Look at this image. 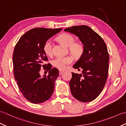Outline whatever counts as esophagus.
<instances>
[{"label": "esophagus", "mask_w": 126, "mask_h": 126, "mask_svg": "<svg viewBox=\"0 0 126 126\" xmlns=\"http://www.w3.org/2000/svg\"><path fill=\"white\" fill-rule=\"evenodd\" d=\"M63 72H64L63 71H62V70H59V74L60 75H62Z\"/></svg>", "instance_id": "34e87169"}]
</instances>
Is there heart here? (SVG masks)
<instances>
[{
  "label": "heart",
  "mask_w": 126,
  "mask_h": 126,
  "mask_svg": "<svg viewBox=\"0 0 126 126\" xmlns=\"http://www.w3.org/2000/svg\"><path fill=\"white\" fill-rule=\"evenodd\" d=\"M58 40L64 45L69 48L70 51L74 56L79 57L83 53V46L80 43L75 42V37L67 33L63 34L58 37ZM43 49L47 55H51L52 42L50 40L46 41ZM72 62V58L70 56L57 57L52 61V65L60 70H64Z\"/></svg>",
  "instance_id": "1"
}]
</instances>
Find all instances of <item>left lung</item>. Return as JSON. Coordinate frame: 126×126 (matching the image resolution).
Wrapping results in <instances>:
<instances>
[{"label":"left lung","mask_w":126,"mask_h":126,"mask_svg":"<svg viewBox=\"0 0 126 126\" xmlns=\"http://www.w3.org/2000/svg\"><path fill=\"white\" fill-rule=\"evenodd\" d=\"M65 32L74 34L83 43L84 51L73 67L82 74L72 73L69 82L74 97L83 103L97 98L106 84L109 66V54L106 43L100 36L85 25L66 28Z\"/></svg>","instance_id":"8db88e82"}]
</instances>
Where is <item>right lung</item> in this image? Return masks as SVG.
Here are the masks:
<instances>
[{
  "mask_svg": "<svg viewBox=\"0 0 126 126\" xmlns=\"http://www.w3.org/2000/svg\"><path fill=\"white\" fill-rule=\"evenodd\" d=\"M62 28H35L26 32L20 38L13 54L14 75L23 95L33 104H40L51 97L55 81L59 75L51 64H44L48 58L43 51L46 41L60 32ZM49 70L48 76L41 77L40 68Z\"/></svg>",
  "mask_w": 126,
  "mask_h": 126,
  "instance_id": "right-lung-1",
  "label": "right lung"
}]
</instances>
